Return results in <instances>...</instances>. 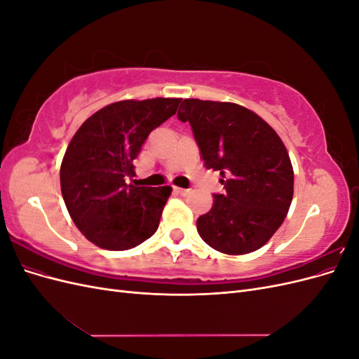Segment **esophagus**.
<instances>
[{
	"label": "esophagus",
	"instance_id": "esophagus-1",
	"mask_svg": "<svg viewBox=\"0 0 359 359\" xmlns=\"http://www.w3.org/2000/svg\"><path fill=\"white\" fill-rule=\"evenodd\" d=\"M173 191H175L177 194H181V196H186V194L190 191L187 189H181V187H173Z\"/></svg>",
	"mask_w": 359,
	"mask_h": 359
}]
</instances>
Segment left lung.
<instances>
[{"label": "left lung", "instance_id": "left-lung-1", "mask_svg": "<svg viewBox=\"0 0 359 359\" xmlns=\"http://www.w3.org/2000/svg\"><path fill=\"white\" fill-rule=\"evenodd\" d=\"M178 118L190 123L205 168L219 170L226 189L214 194L212 208L198 219L202 240L224 255H247L265 245L285 222L293 198V168L283 140L236 103L186 99Z\"/></svg>", "mask_w": 359, "mask_h": 359}]
</instances>
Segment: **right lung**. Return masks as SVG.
<instances>
[{
  "label": "right lung",
  "mask_w": 359,
  "mask_h": 359,
  "mask_svg": "<svg viewBox=\"0 0 359 359\" xmlns=\"http://www.w3.org/2000/svg\"><path fill=\"white\" fill-rule=\"evenodd\" d=\"M181 99L121 100L102 107L79 127L64 154L62 199L86 240L121 252L157 231L172 187H136L133 160L148 135L175 115Z\"/></svg>",
  "instance_id": "obj_1"
}]
</instances>
